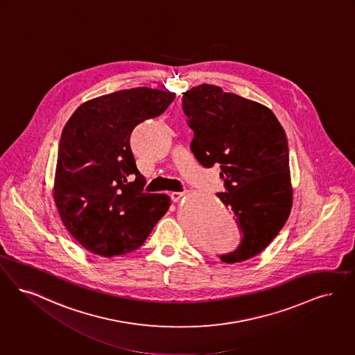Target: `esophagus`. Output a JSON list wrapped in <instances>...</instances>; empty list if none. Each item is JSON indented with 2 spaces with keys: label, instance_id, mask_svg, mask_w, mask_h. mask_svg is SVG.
<instances>
[{
  "label": "esophagus",
  "instance_id": "obj_1",
  "mask_svg": "<svg viewBox=\"0 0 355 355\" xmlns=\"http://www.w3.org/2000/svg\"><path fill=\"white\" fill-rule=\"evenodd\" d=\"M184 193H180V191H174V193H171V198L173 202H178L180 199L184 197Z\"/></svg>",
  "mask_w": 355,
  "mask_h": 355
}]
</instances>
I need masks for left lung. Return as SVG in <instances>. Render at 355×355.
Returning a JSON list of instances; mask_svg holds the SVG:
<instances>
[{
    "instance_id": "obj_1",
    "label": "left lung",
    "mask_w": 355,
    "mask_h": 355,
    "mask_svg": "<svg viewBox=\"0 0 355 355\" xmlns=\"http://www.w3.org/2000/svg\"><path fill=\"white\" fill-rule=\"evenodd\" d=\"M184 112L194 137L190 144L205 168L220 165L230 207L243 232L239 248L220 256L232 264L260 254L284 227L292 209L288 141L268 107L220 87L200 85L184 92Z\"/></svg>"
}]
</instances>
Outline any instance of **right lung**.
Returning <instances> with one entry per match:
<instances>
[{
    "label": "right lung",
    "instance_id": "right-lung-1",
    "mask_svg": "<svg viewBox=\"0 0 355 355\" xmlns=\"http://www.w3.org/2000/svg\"><path fill=\"white\" fill-rule=\"evenodd\" d=\"M174 98L148 87L116 91L79 105L63 128L53 196L63 225L92 254L137 250L169 210L166 194L144 193L129 139Z\"/></svg>",
    "mask_w": 355,
    "mask_h": 355
}]
</instances>
